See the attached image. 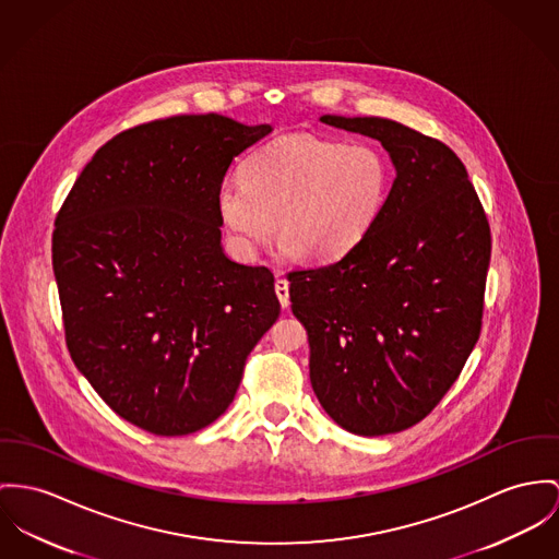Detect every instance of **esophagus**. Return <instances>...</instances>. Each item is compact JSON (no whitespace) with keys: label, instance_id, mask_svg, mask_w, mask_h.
<instances>
[{"label":"esophagus","instance_id":"34e87169","mask_svg":"<svg viewBox=\"0 0 559 559\" xmlns=\"http://www.w3.org/2000/svg\"><path fill=\"white\" fill-rule=\"evenodd\" d=\"M274 289H276V296H278L281 306L287 308V306H289V283H287L285 278H278V281L274 283Z\"/></svg>","mask_w":559,"mask_h":559}]
</instances>
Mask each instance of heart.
I'll return each mask as SVG.
<instances>
[{"instance_id":"heart-1","label":"heart","mask_w":559,"mask_h":559,"mask_svg":"<svg viewBox=\"0 0 559 559\" xmlns=\"http://www.w3.org/2000/svg\"><path fill=\"white\" fill-rule=\"evenodd\" d=\"M389 185L391 164L379 146L289 133L255 148L242 164V180L221 182L216 209L245 258L270 238L274 218L289 255L334 261L374 227Z\"/></svg>"}]
</instances>
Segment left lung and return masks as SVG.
I'll return each instance as SVG.
<instances>
[{
  "label": "left lung",
  "instance_id": "obj_1",
  "mask_svg": "<svg viewBox=\"0 0 559 559\" xmlns=\"http://www.w3.org/2000/svg\"><path fill=\"white\" fill-rule=\"evenodd\" d=\"M319 121L379 140L395 178L353 251L289 274L292 310L323 411L357 436L395 433L442 400L478 341L489 223L447 144L381 117Z\"/></svg>",
  "mask_w": 559,
  "mask_h": 559
}]
</instances>
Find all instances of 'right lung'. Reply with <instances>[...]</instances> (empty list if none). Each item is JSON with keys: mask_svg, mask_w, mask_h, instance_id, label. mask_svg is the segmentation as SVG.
<instances>
[{"mask_svg": "<svg viewBox=\"0 0 559 559\" xmlns=\"http://www.w3.org/2000/svg\"><path fill=\"white\" fill-rule=\"evenodd\" d=\"M270 131L216 112L128 129L93 155L57 215L70 355L135 428L211 426L278 319L272 272L225 255L216 209L234 157Z\"/></svg>", "mask_w": 559, "mask_h": 559, "instance_id": "obj_1", "label": "right lung"}]
</instances>
